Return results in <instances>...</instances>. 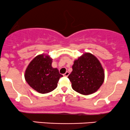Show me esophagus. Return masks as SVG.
Returning a JSON list of instances; mask_svg holds the SVG:
<instances>
[{
	"instance_id": "34e87169",
	"label": "esophagus",
	"mask_w": 130,
	"mask_h": 130,
	"mask_svg": "<svg viewBox=\"0 0 130 130\" xmlns=\"http://www.w3.org/2000/svg\"><path fill=\"white\" fill-rule=\"evenodd\" d=\"M69 74H70V73L68 72H67L66 73H64L63 74V76H66V77H67L68 75H69Z\"/></svg>"
}]
</instances>
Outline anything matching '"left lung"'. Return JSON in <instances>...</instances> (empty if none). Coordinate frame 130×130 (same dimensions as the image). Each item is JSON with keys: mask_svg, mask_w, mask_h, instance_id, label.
I'll list each match as a JSON object with an SVG mask.
<instances>
[{"mask_svg": "<svg viewBox=\"0 0 130 130\" xmlns=\"http://www.w3.org/2000/svg\"><path fill=\"white\" fill-rule=\"evenodd\" d=\"M68 76L74 91L83 95L96 92L104 81V71L99 60L90 53L83 54L74 61Z\"/></svg>", "mask_w": 130, "mask_h": 130, "instance_id": "1", "label": "left lung"}]
</instances>
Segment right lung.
<instances>
[{
  "label": "right lung",
  "instance_id": "right-lung-1",
  "mask_svg": "<svg viewBox=\"0 0 130 130\" xmlns=\"http://www.w3.org/2000/svg\"><path fill=\"white\" fill-rule=\"evenodd\" d=\"M52 59L49 55H38L29 63L25 73V80L37 92L45 94L57 87L60 78L57 68L52 67Z\"/></svg>",
  "mask_w": 130,
  "mask_h": 130
}]
</instances>
